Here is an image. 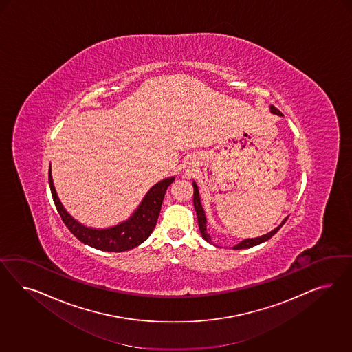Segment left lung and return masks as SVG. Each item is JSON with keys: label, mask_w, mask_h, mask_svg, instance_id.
<instances>
[{"label": "left lung", "mask_w": 352, "mask_h": 352, "mask_svg": "<svg viewBox=\"0 0 352 352\" xmlns=\"http://www.w3.org/2000/svg\"><path fill=\"white\" fill-rule=\"evenodd\" d=\"M270 109H271L272 113H275L277 116H281V115H283V113L277 109L276 107L271 106L270 107ZM192 186H193V205H195V210H196V214H197V222H199L200 232H201L204 240H206L208 243L212 244V237H210V234H208V231H206V218H205V212H204L201 201H200L199 187H197V184H196L195 182H192ZM287 219H288V218H285V219L281 222V224L277 226L276 228L272 230L271 232L263 234V236H259V237H256V239H245V240H243L241 243H239L237 245H234V249H246V248H252V246H256L258 245V244L265 243L268 239H271L274 234H276L277 231L287 222Z\"/></svg>", "instance_id": "left-lung-1"}]
</instances>
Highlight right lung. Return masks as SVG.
Masks as SVG:
<instances>
[{
	"label": "right lung",
	"instance_id": "add662e5",
	"mask_svg": "<svg viewBox=\"0 0 352 352\" xmlns=\"http://www.w3.org/2000/svg\"><path fill=\"white\" fill-rule=\"evenodd\" d=\"M174 179V177H170L156 183L147 192L142 203L139 204L137 210L125 222L104 230H96L77 222L64 209L54 187L52 168H49V184L53 195L54 204L64 224L81 243L103 252L130 250L148 239L157 222L165 192Z\"/></svg>",
	"mask_w": 352,
	"mask_h": 352
}]
</instances>
